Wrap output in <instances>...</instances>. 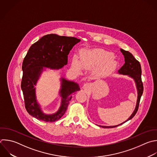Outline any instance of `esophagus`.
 Returning <instances> with one entry per match:
<instances>
[{"label": "esophagus", "instance_id": "esophagus-1", "mask_svg": "<svg viewBox=\"0 0 157 157\" xmlns=\"http://www.w3.org/2000/svg\"><path fill=\"white\" fill-rule=\"evenodd\" d=\"M90 86V85L89 83H85V84H84V85H83V89H86H86H88Z\"/></svg>", "mask_w": 157, "mask_h": 157}]
</instances>
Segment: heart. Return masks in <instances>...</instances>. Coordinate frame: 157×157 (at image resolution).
I'll list each match as a JSON object with an SVG mask.
<instances>
[{"instance_id":"b5f03b06","label":"heart","mask_w":157,"mask_h":157,"mask_svg":"<svg viewBox=\"0 0 157 157\" xmlns=\"http://www.w3.org/2000/svg\"><path fill=\"white\" fill-rule=\"evenodd\" d=\"M72 66L77 72H81L82 69H91L98 66L96 74L105 77L116 69L117 61L111 52L99 48L84 49L81 50L79 59L77 56L72 58Z\"/></svg>"}]
</instances>
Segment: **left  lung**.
Returning <instances> with one entry per match:
<instances>
[{
  "label": "left lung",
  "mask_w": 157,
  "mask_h": 157,
  "mask_svg": "<svg viewBox=\"0 0 157 157\" xmlns=\"http://www.w3.org/2000/svg\"><path fill=\"white\" fill-rule=\"evenodd\" d=\"M120 52L122 53V54L124 56V64L123 66L118 71V74H121V75H128V77L132 78L136 84V89H137V102H136V107L131 115V116L124 122L117 124L115 126H101L99 125V126L104 128H115L117 127L119 125L122 124L123 123L126 122L127 121L131 120L134 117V116L136 115L138 107H139V104L140 99V97L143 93V84L142 82V79H141V74H142V71H141V67L139 62L137 61L133 55L129 52L125 51L123 49H120Z\"/></svg>",
  "instance_id": "left-lung-1"
}]
</instances>
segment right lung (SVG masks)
<instances>
[{
  "mask_svg": "<svg viewBox=\"0 0 157 157\" xmlns=\"http://www.w3.org/2000/svg\"><path fill=\"white\" fill-rule=\"evenodd\" d=\"M80 42L72 37L48 34L32 45L22 65L23 78L21 87L23 93L25 107L31 116L46 122H53L60 119L65 113L72 93L80 89L77 83L61 77V97L58 110L52 114L44 113L37 100L35 86L45 68L59 69L67 64V56L73 47Z\"/></svg>",
  "mask_w": 157,
  "mask_h": 157,
  "instance_id": "obj_1",
  "label": "right lung"
}]
</instances>
